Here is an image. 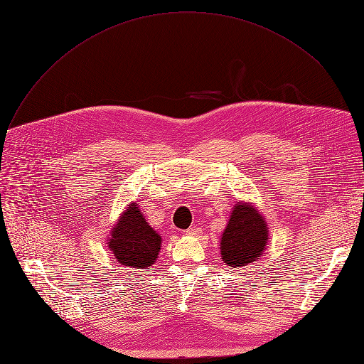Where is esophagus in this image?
I'll use <instances>...</instances> for the list:
<instances>
[{"mask_svg":"<svg viewBox=\"0 0 364 364\" xmlns=\"http://www.w3.org/2000/svg\"><path fill=\"white\" fill-rule=\"evenodd\" d=\"M187 235H190V236H198L199 233H200V230L198 227H190V228H187V232H186Z\"/></svg>","mask_w":364,"mask_h":364,"instance_id":"esophagus-1","label":"esophagus"}]
</instances>
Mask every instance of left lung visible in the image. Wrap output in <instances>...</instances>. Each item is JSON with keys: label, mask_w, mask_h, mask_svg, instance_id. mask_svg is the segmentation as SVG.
Listing matches in <instances>:
<instances>
[{"label": "left lung", "mask_w": 364, "mask_h": 364, "mask_svg": "<svg viewBox=\"0 0 364 364\" xmlns=\"http://www.w3.org/2000/svg\"><path fill=\"white\" fill-rule=\"evenodd\" d=\"M269 230L255 208L237 203L221 237L223 261L232 267L252 264L262 255Z\"/></svg>", "instance_id": "left-lung-1"}]
</instances>
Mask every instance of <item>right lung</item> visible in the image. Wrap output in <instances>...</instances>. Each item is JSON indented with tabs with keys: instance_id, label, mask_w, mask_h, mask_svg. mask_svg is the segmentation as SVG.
I'll list each match as a JSON object with an SVG mask.
<instances>
[{
	"instance_id": "right-lung-1",
	"label": "right lung",
	"mask_w": 364,
	"mask_h": 364,
	"mask_svg": "<svg viewBox=\"0 0 364 364\" xmlns=\"http://www.w3.org/2000/svg\"><path fill=\"white\" fill-rule=\"evenodd\" d=\"M109 247L122 265L147 269L158 258L161 236L147 224L139 206L132 203L113 228Z\"/></svg>"
}]
</instances>
